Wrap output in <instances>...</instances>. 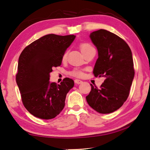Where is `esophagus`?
I'll return each mask as SVG.
<instances>
[{
  "label": "esophagus",
  "instance_id": "34e87169",
  "mask_svg": "<svg viewBox=\"0 0 150 150\" xmlns=\"http://www.w3.org/2000/svg\"><path fill=\"white\" fill-rule=\"evenodd\" d=\"M75 84H82V81L81 80H79V79H75Z\"/></svg>",
  "mask_w": 150,
  "mask_h": 150
}]
</instances>
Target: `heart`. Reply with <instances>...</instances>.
Segmentation results:
<instances>
[{
  "label": "heart",
  "mask_w": 150,
  "mask_h": 150,
  "mask_svg": "<svg viewBox=\"0 0 150 150\" xmlns=\"http://www.w3.org/2000/svg\"><path fill=\"white\" fill-rule=\"evenodd\" d=\"M91 48H93V47H92L90 45V44H87V43L81 44V45H80V49H81V51L82 53L86 52V51L90 50ZM66 56H67V53H64V55H63L62 59L63 60H65L66 58ZM70 74H71L73 76H74V77H81L83 75V73H82V71H80V70H74V71H72L71 73H70Z\"/></svg>",
  "instance_id": "heart-1"
}]
</instances>
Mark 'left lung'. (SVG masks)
<instances>
[{
  "instance_id": "1",
  "label": "left lung",
  "mask_w": 150,
  "mask_h": 150,
  "mask_svg": "<svg viewBox=\"0 0 150 150\" xmlns=\"http://www.w3.org/2000/svg\"><path fill=\"white\" fill-rule=\"evenodd\" d=\"M90 37L98 56L93 74L105 80L100 88L91 84V91L86 98L97 112L110 113L119 109L129 96L135 75L132 53L125 41L106 30L93 31Z\"/></svg>"
}]
</instances>
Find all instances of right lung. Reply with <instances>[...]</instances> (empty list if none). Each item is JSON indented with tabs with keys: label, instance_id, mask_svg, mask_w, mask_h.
I'll list each match as a JSON object with an SVG mask.
<instances>
[{
	"label": "right lung",
	"instance_id": "add662e5",
	"mask_svg": "<svg viewBox=\"0 0 150 150\" xmlns=\"http://www.w3.org/2000/svg\"><path fill=\"white\" fill-rule=\"evenodd\" d=\"M74 35L48 34L26 46L20 55L16 82L24 107L33 116L52 119L61 112L74 81L65 78L60 84L50 82L53 67L60 66Z\"/></svg>",
	"mask_w": 150,
	"mask_h": 150
}]
</instances>
